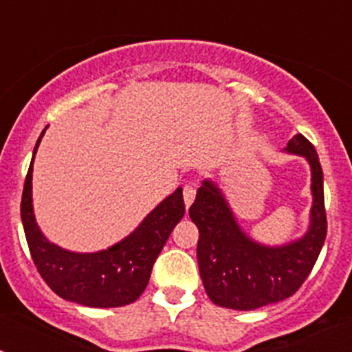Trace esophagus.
<instances>
[{
    "mask_svg": "<svg viewBox=\"0 0 352 352\" xmlns=\"http://www.w3.org/2000/svg\"><path fill=\"white\" fill-rule=\"evenodd\" d=\"M183 199H185V206L188 208L195 199V186L194 185H186L183 188Z\"/></svg>",
    "mask_w": 352,
    "mask_h": 352,
    "instance_id": "1",
    "label": "esophagus"
}]
</instances>
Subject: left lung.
<instances>
[{
	"instance_id": "8db88e82",
	"label": "left lung",
	"mask_w": 352,
	"mask_h": 352,
	"mask_svg": "<svg viewBox=\"0 0 352 352\" xmlns=\"http://www.w3.org/2000/svg\"><path fill=\"white\" fill-rule=\"evenodd\" d=\"M285 153L309 162L310 208L309 229L301 238L284 245H264L252 239L238 223L220 186L204 179L188 210L199 229L197 263L204 289L219 307L256 310L292 296L312 272L326 239L322 169L316 148L296 133Z\"/></svg>"
}]
</instances>
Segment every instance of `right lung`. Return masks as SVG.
Listing matches in <instances>:
<instances>
[{"instance_id": "1", "label": "right lung", "mask_w": 352, "mask_h": 352, "mask_svg": "<svg viewBox=\"0 0 352 352\" xmlns=\"http://www.w3.org/2000/svg\"><path fill=\"white\" fill-rule=\"evenodd\" d=\"M45 129L36 141L21 201V219L36 270L45 284L67 301L95 309L133 303L148 285L155 261L167 238L185 214L183 188L179 186L167 195L126 238L113 247L88 254L58 247L40 231L31 195L33 160Z\"/></svg>"}]
</instances>
